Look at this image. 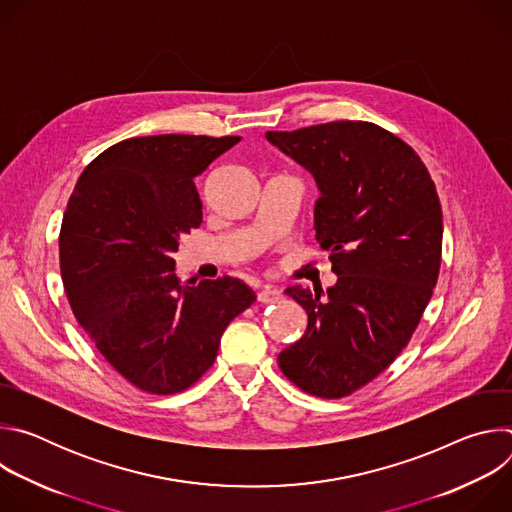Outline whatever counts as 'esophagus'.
<instances>
[{
    "label": "esophagus",
    "instance_id": "34e87169",
    "mask_svg": "<svg viewBox=\"0 0 512 512\" xmlns=\"http://www.w3.org/2000/svg\"><path fill=\"white\" fill-rule=\"evenodd\" d=\"M257 300H259L261 304H273V302H279V300H281V291H279V289H275V287L265 285L263 289H259Z\"/></svg>",
    "mask_w": 512,
    "mask_h": 512
}]
</instances>
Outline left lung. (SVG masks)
<instances>
[{
    "mask_svg": "<svg viewBox=\"0 0 512 512\" xmlns=\"http://www.w3.org/2000/svg\"><path fill=\"white\" fill-rule=\"evenodd\" d=\"M267 141L316 180V239L336 285L287 287L308 314L304 336L277 356L302 391L346 397L411 340L442 263V204L411 145L369 121L267 131Z\"/></svg>",
    "mask_w": 512,
    "mask_h": 512,
    "instance_id": "8db88e82",
    "label": "left lung"
}]
</instances>
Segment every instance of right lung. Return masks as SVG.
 Returning a JSON list of instances; mask_svg holds the SVG:
<instances>
[{"instance_id": "1", "label": "right lung", "mask_w": 512, "mask_h": 512, "mask_svg": "<svg viewBox=\"0 0 512 512\" xmlns=\"http://www.w3.org/2000/svg\"><path fill=\"white\" fill-rule=\"evenodd\" d=\"M241 137L150 135L119 141L81 174L58 237L72 314L137 389L174 395L216 358L225 328L255 300L237 277L180 283L172 253L202 223L200 176Z\"/></svg>"}]
</instances>
